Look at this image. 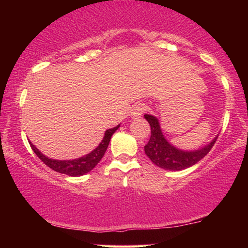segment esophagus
I'll use <instances>...</instances> for the list:
<instances>
[{
    "instance_id": "1",
    "label": "esophagus",
    "mask_w": 248,
    "mask_h": 248,
    "mask_svg": "<svg viewBox=\"0 0 248 248\" xmlns=\"http://www.w3.org/2000/svg\"><path fill=\"white\" fill-rule=\"evenodd\" d=\"M147 109V106L144 104H137L132 108L131 110V116L133 118H139L142 116V114L144 113V110Z\"/></svg>"
}]
</instances>
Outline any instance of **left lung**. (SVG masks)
<instances>
[{
    "label": "left lung",
    "instance_id": "left-lung-1",
    "mask_svg": "<svg viewBox=\"0 0 248 248\" xmlns=\"http://www.w3.org/2000/svg\"><path fill=\"white\" fill-rule=\"evenodd\" d=\"M144 118L151 127L150 140L144 147L145 155L155 166L166 170L179 171L195 165L209 154L218 139V135H216L208 144L196 150H182L172 145L165 138L157 117L145 114Z\"/></svg>",
    "mask_w": 248,
    "mask_h": 248
}]
</instances>
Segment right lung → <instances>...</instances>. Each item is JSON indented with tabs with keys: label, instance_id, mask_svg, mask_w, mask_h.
Returning a JSON list of instances; mask_svg holds the SVG:
<instances>
[{
	"label": "right lung",
	"instance_id": "add662e5",
	"mask_svg": "<svg viewBox=\"0 0 248 248\" xmlns=\"http://www.w3.org/2000/svg\"><path fill=\"white\" fill-rule=\"evenodd\" d=\"M120 126L121 125L118 124L117 126L111 127L109 130H106L103 140H101L99 145H98L96 149H93V151L89 152V154L86 155H83V157L72 159V160H57V159L48 158L46 157L45 155H43L42 152L39 151V149H37L31 142L29 141V143L33 152L37 155V157H38L44 164L48 166L49 168H52L53 170L61 172V174H65L67 176H72V177H78V176L88 174V172L91 171L94 167H96L98 162L101 160V158L104 157L105 152L107 150L111 135L116 132V130L120 128Z\"/></svg>",
	"mask_w": 248,
	"mask_h": 248
}]
</instances>
